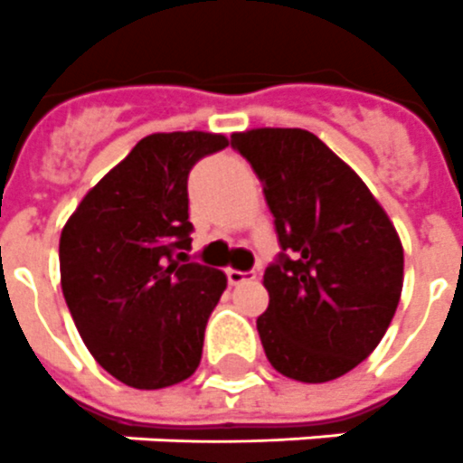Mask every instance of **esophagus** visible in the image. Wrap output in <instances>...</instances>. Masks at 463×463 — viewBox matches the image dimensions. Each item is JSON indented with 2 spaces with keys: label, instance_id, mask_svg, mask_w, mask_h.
<instances>
[{
  "label": "esophagus",
  "instance_id": "esophagus-1",
  "mask_svg": "<svg viewBox=\"0 0 463 463\" xmlns=\"http://www.w3.org/2000/svg\"><path fill=\"white\" fill-rule=\"evenodd\" d=\"M227 279L232 287H236V284H243V282H250V279H255V272L253 269H249V272H241V269H227Z\"/></svg>",
  "mask_w": 463,
  "mask_h": 463
}]
</instances>
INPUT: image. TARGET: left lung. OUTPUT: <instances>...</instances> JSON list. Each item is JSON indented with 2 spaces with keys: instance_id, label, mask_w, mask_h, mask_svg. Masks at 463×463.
<instances>
[{
  "instance_id": "1",
  "label": "left lung",
  "mask_w": 463,
  "mask_h": 463,
  "mask_svg": "<svg viewBox=\"0 0 463 463\" xmlns=\"http://www.w3.org/2000/svg\"><path fill=\"white\" fill-rule=\"evenodd\" d=\"M275 214L279 255L262 284L265 356L301 383H330L371 356L404 282L397 229L358 174L303 128L232 136Z\"/></svg>"
}]
</instances>
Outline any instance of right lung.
<instances>
[{"label": "right lung", "mask_w": 463, "mask_h": 463, "mask_svg": "<svg viewBox=\"0 0 463 463\" xmlns=\"http://www.w3.org/2000/svg\"><path fill=\"white\" fill-rule=\"evenodd\" d=\"M227 146L203 131L146 136L61 232V291L73 323L95 361L128 387H169L201 364L227 277L188 260V174Z\"/></svg>", "instance_id": "obj_1"}]
</instances>
